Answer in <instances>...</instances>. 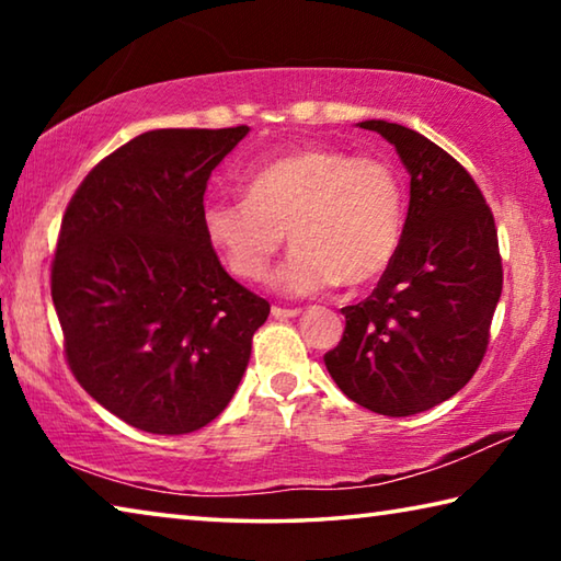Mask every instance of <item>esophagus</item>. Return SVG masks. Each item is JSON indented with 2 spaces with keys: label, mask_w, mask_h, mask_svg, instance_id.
<instances>
[{
  "label": "esophagus",
  "mask_w": 561,
  "mask_h": 561,
  "mask_svg": "<svg viewBox=\"0 0 561 561\" xmlns=\"http://www.w3.org/2000/svg\"><path fill=\"white\" fill-rule=\"evenodd\" d=\"M301 309H287V307H272V317L274 319H294L299 317Z\"/></svg>",
  "instance_id": "esophagus-1"
}]
</instances>
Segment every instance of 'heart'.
<instances>
[{
    "label": "heart",
    "instance_id": "b5f03b06",
    "mask_svg": "<svg viewBox=\"0 0 561 561\" xmlns=\"http://www.w3.org/2000/svg\"><path fill=\"white\" fill-rule=\"evenodd\" d=\"M244 201L213 203L205 234L242 282H264L284 244V294L366 287L391 267L405 230V185L391 160L331 146L289 150L244 178Z\"/></svg>",
    "mask_w": 561,
    "mask_h": 561
}]
</instances>
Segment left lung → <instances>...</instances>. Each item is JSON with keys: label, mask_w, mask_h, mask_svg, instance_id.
Here are the masks:
<instances>
[{"label": "left lung", "mask_w": 561, "mask_h": 561, "mask_svg": "<svg viewBox=\"0 0 561 561\" xmlns=\"http://www.w3.org/2000/svg\"><path fill=\"white\" fill-rule=\"evenodd\" d=\"M411 173L403 242L368 297L344 307L324 354L351 401L403 417L448 401L478 371L502 291L497 227L478 183L450 153L398 123L364 121Z\"/></svg>", "instance_id": "left-lung-1"}]
</instances>
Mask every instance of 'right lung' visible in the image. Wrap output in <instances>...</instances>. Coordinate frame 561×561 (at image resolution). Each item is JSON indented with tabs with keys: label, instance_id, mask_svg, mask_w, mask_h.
Wrapping results in <instances>:
<instances>
[{
	"label": "right lung",
	"instance_id": "obj_1",
	"mask_svg": "<svg viewBox=\"0 0 561 561\" xmlns=\"http://www.w3.org/2000/svg\"><path fill=\"white\" fill-rule=\"evenodd\" d=\"M247 130H148L103 158L64 213L51 299L66 364L138 431L185 435L215 421L270 317L203 225L207 178Z\"/></svg>",
	"mask_w": 561,
	"mask_h": 561
}]
</instances>
